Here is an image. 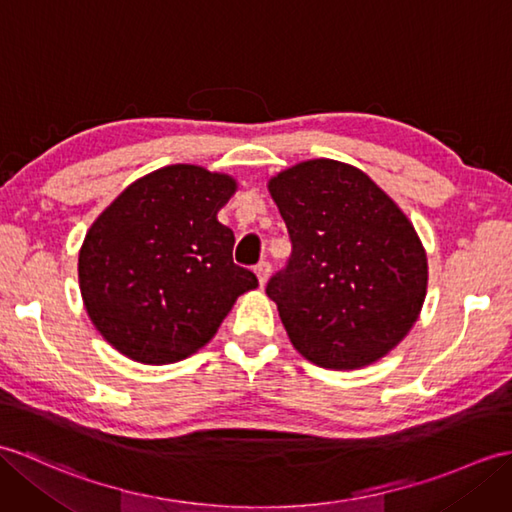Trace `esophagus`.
<instances>
[{
	"instance_id": "obj_1",
	"label": "esophagus",
	"mask_w": 512,
	"mask_h": 512,
	"mask_svg": "<svg viewBox=\"0 0 512 512\" xmlns=\"http://www.w3.org/2000/svg\"><path fill=\"white\" fill-rule=\"evenodd\" d=\"M255 275L259 279V285H266V281L270 277V264H268V261H259V264L255 266Z\"/></svg>"
}]
</instances>
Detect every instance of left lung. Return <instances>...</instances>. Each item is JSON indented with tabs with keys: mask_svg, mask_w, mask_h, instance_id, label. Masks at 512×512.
<instances>
[{
	"mask_svg": "<svg viewBox=\"0 0 512 512\" xmlns=\"http://www.w3.org/2000/svg\"><path fill=\"white\" fill-rule=\"evenodd\" d=\"M268 189L292 253L266 294L294 347L323 368H360L395 349L427 288L410 220L366 174L329 159L294 165Z\"/></svg>",
	"mask_w": 512,
	"mask_h": 512,
	"instance_id": "left-lung-1",
	"label": "left lung"
}]
</instances>
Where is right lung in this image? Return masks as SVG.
<instances>
[{
	"label": "right lung",
	"mask_w": 512,
	"mask_h": 512,
	"mask_svg": "<svg viewBox=\"0 0 512 512\" xmlns=\"http://www.w3.org/2000/svg\"><path fill=\"white\" fill-rule=\"evenodd\" d=\"M235 192L224 174L168 165L115 198L78 257L80 292L100 334L144 364L185 360L216 334L255 272L233 261L218 211Z\"/></svg>",
	"instance_id": "obj_1"
}]
</instances>
